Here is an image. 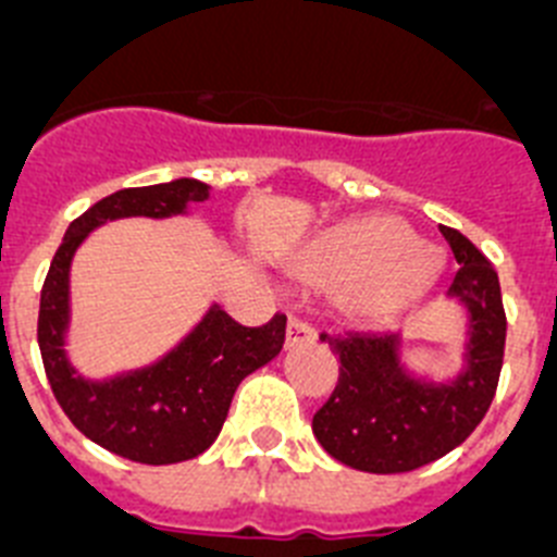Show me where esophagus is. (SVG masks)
I'll use <instances>...</instances> for the list:
<instances>
[{
  "label": "esophagus",
  "mask_w": 557,
  "mask_h": 557,
  "mask_svg": "<svg viewBox=\"0 0 557 557\" xmlns=\"http://www.w3.org/2000/svg\"><path fill=\"white\" fill-rule=\"evenodd\" d=\"M315 341V330L310 327L308 322L302 319H288V330H285V347L294 349V347H305V344H313Z\"/></svg>",
  "instance_id": "1"
}]
</instances>
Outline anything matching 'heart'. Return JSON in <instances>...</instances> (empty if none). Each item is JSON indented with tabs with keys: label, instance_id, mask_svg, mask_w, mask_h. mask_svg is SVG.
<instances>
[{
	"label": "heart",
	"instance_id": "b5f03b06",
	"mask_svg": "<svg viewBox=\"0 0 557 557\" xmlns=\"http://www.w3.org/2000/svg\"><path fill=\"white\" fill-rule=\"evenodd\" d=\"M294 272L308 288L341 290L347 322L380 327L422 297L435 274V255L399 219L363 216L319 235Z\"/></svg>",
	"mask_w": 557,
	"mask_h": 557
}]
</instances>
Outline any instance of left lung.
<instances>
[{
  "label": "left lung",
  "instance_id": "left-lung-1",
  "mask_svg": "<svg viewBox=\"0 0 557 557\" xmlns=\"http://www.w3.org/2000/svg\"><path fill=\"white\" fill-rule=\"evenodd\" d=\"M458 272L447 297L469 315L463 369L447 383L416 377L403 363L397 333H322L341 360L333 397L315 410L313 435L358 472H413L460 447L483 422L497 391L505 355L499 277L463 233L441 227Z\"/></svg>",
  "mask_w": 557,
  "mask_h": 557
}]
</instances>
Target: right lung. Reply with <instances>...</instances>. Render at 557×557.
Returning a JSON list of instances; mask_svg holds the SVG:
<instances>
[{
	"label": "right lung",
	"instance_id": "right-lung-1",
	"mask_svg": "<svg viewBox=\"0 0 557 557\" xmlns=\"http://www.w3.org/2000/svg\"><path fill=\"white\" fill-rule=\"evenodd\" d=\"M208 197L210 185L180 177L99 199L69 224L41 290L38 347L54 399L79 433L135 463L166 466L202 455L222 433L242 380L283 349L285 315L277 313L263 327H244L210 305L202 322L160 360L116 377L85 380L66 355L72 260L88 233L104 222L183 216L188 205Z\"/></svg>",
	"mask_w": 557,
	"mask_h": 557
}]
</instances>
